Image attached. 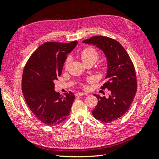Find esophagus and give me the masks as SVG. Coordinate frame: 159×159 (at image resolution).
<instances>
[{
    "instance_id": "34e87169",
    "label": "esophagus",
    "mask_w": 159,
    "mask_h": 159,
    "mask_svg": "<svg viewBox=\"0 0 159 159\" xmlns=\"http://www.w3.org/2000/svg\"><path fill=\"white\" fill-rule=\"evenodd\" d=\"M87 95V93H81V92H78V93H77L75 94L76 96H83V95Z\"/></svg>"
}]
</instances>
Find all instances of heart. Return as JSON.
<instances>
[{
	"instance_id": "1",
	"label": "heart",
	"mask_w": 159,
	"mask_h": 159,
	"mask_svg": "<svg viewBox=\"0 0 159 159\" xmlns=\"http://www.w3.org/2000/svg\"><path fill=\"white\" fill-rule=\"evenodd\" d=\"M80 56L81 57V60H82L83 63L87 64V63H95L99 59V53L93 48L91 47H88L84 49L82 51L80 52ZM71 61L70 57H68V59L66 60V63H65V67L66 68H68Z\"/></svg>"
}]
</instances>
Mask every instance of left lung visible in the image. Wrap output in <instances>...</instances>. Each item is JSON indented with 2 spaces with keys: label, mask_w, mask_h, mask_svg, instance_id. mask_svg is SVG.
Instances as JSON below:
<instances>
[{
  "label": "left lung",
  "mask_w": 159,
  "mask_h": 159,
  "mask_svg": "<svg viewBox=\"0 0 159 159\" xmlns=\"http://www.w3.org/2000/svg\"><path fill=\"white\" fill-rule=\"evenodd\" d=\"M83 42L96 46L107 57L106 82L102 89H108L111 94L108 98L94 94L98 103L92 114L100 121L111 123L127 111L135 96L137 82L134 65L122 45L113 38L95 36Z\"/></svg>",
  "instance_id": "obj_1"
}]
</instances>
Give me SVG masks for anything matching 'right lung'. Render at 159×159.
<instances>
[{
  "label": "right lung",
  "instance_id": "1",
  "mask_svg": "<svg viewBox=\"0 0 159 159\" xmlns=\"http://www.w3.org/2000/svg\"><path fill=\"white\" fill-rule=\"evenodd\" d=\"M77 44L76 40L46 42L33 53L24 68V97L34 116L47 125H59L70 115L75 95L71 91L64 95L56 92L54 81L61 75L67 55Z\"/></svg>",
  "mask_w": 159,
  "mask_h": 159
}]
</instances>
